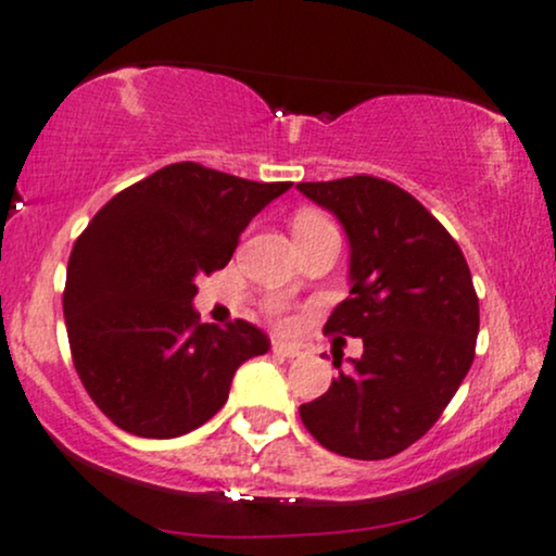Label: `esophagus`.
Returning <instances> with one entry per match:
<instances>
[{"label":"esophagus","instance_id":"obj_1","mask_svg":"<svg viewBox=\"0 0 556 556\" xmlns=\"http://www.w3.org/2000/svg\"><path fill=\"white\" fill-rule=\"evenodd\" d=\"M271 351L279 356H287V359H302V356L311 354L307 346H302V343H290V341H274Z\"/></svg>","mask_w":556,"mask_h":556}]
</instances>
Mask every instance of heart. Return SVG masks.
<instances>
[{
    "label": "heart",
    "mask_w": 556,
    "mask_h": 556,
    "mask_svg": "<svg viewBox=\"0 0 556 556\" xmlns=\"http://www.w3.org/2000/svg\"><path fill=\"white\" fill-rule=\"evenodd\" d=\"M320 223H328L326 217L318 215V213H302L298 215V220H294V228H307V226H320ZM282 307L277 305V302H271V313H279Z\"/></svg>",
    "instance_id": "heart-1"
}]
</instances>
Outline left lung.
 I'll return each instance as SVG.
<instances>
[{
    "instance_id": "8db88e82",
    "label": "left lung",
    "mask_w": 556,
    "mask_h": 556,
    "mask_svg": "<svg viewBox=\"0 0 556 556\" xmlns=\"http://www.w3.org/2000/svg\"><path fill=\"white\" fill-rule=\"evenodd\" d=\"M298 189L339 217L351 245L349 298L323 330L364 341L362 359L300 405V418L328 452L388 459L439 420L472 367V274L448 230L388 179L359 174Z\"/></svg>"
}]
</instances>
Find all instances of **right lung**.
Listing matches in <instances>:
<instances>
[{"instance_id": "right-lung-1", "label": "right lung", "mask_w": 556, "mask_h": 556, "mask_svg": "<svg viewBox=\"0 0 556 556\" xmlns=\"http://www.w3.org/2000/svg\"><path fill=\"white\" fill-rule=\"evenodd\" d=\"M292 181L181 161L123 189L76 238L63 318L84 390L143 439L185 435L226 405L236 369L269 351L245 320L200 323L194 279L223 269L251 217Z\"/></svg>"}]
</instances>
